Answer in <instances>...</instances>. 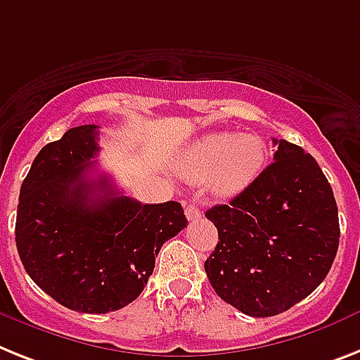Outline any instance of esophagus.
<instances>
[{
    "label": "esophagus",
    "instance_id": "esophagus-1",
    "mask_svg": "<svg viewBox=\"0 0 360 360\" xmlns=\"http://www.w3.org/2000/svg\"><path fill=\"white\" fill-rule=\"evenodd\" d=\"M186 217H187V221H198V219L202 217V213H200V210L195 206V204H187Z\"/></svg>",
    "mask_w": 360,
    "mask_h": 360
}]
</instances>
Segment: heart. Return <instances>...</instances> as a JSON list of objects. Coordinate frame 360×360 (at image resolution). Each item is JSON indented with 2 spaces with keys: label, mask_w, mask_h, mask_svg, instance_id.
Masks as SVG:
<instances>
[{
  "label": "heart",
  "mask_w": 360,
  "mask_h": 360,
  "mask_svg": "<svg viewBox=\"0 0 360 360\" xmlns=\"http://www.w3.org/2000/svg\"><path fill=\"white\" fill-rule=\"evenodd\" d=\"M265 158L266 145L255 134L212 132L186 148L180 173L191 182L210 178L217 197L230 198L259 176Z\"/></svg>",
  "instance_id": "obj_1"
}]
</instances>
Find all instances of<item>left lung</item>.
<instances>
[{"mask_svg":"<svg viewBox=\"0 0 360 360\" xmlns=\"http://www.w3.org/2000/svg\"><path fill=\"white\" fill-rule=\"evenodd\" d=\"M274 162L230 204L207 210L219 243L204 263L215 292L240 313L263 319L309 296L338 250V210L316 160L272 139Z\"/></svg>","mask_w":360,"mask_h":360,"instance_id":"obj_1","label":"left lung"}]
</instances>
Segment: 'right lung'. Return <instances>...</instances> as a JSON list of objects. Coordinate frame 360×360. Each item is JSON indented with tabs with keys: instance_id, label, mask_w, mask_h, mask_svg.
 Listing matches in <instances>:
<instances>
[{
	"instance_id": "right-lung-1",
	"label": "right lung",
	"mask_w": 360,
	"mask_h": 360,
	"mask_svg": "<svg viewBox=\"0 0 360 360\" xmlns=\"http://www.w3.org/2000/svg\"><path fill=\"white\" fill-rule=\"evenodd\" d=\"M99 127L47 143L20 189L16 248L31 280L71 311L105 314L145 289L165 240L187 226L180 202L141 204L97 173Z\"/></svg>"
}]
</instances>
